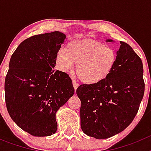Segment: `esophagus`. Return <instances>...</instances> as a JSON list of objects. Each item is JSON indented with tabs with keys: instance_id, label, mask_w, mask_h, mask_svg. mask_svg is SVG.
<instances>
[{
	"instance_id": "obj_1",
	"label": "esophagus",
	"mask_w": 151,
	"mask_h": 151,
	"mask_svg": "<svg viewBox=\"0 0 151 151\" xmlns=\"http://www.w3.org/2000/svg\"><path fill=\"white\" fill-rule=\"evenodd\" d=\"M73 87H74V89H75V91H76V89H77V88L78 87V83H77L76 82V81H74V80H73Z\"/></svg>"
}]
</instances>
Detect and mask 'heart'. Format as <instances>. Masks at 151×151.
<instances>
[{"mask_svg":"<svg viewBox=\"0 0 151 151\" xmlns=\"http://www.w3.org/2000/svg\"><path fill=\"white\" fill-rule=\"evenodd\" d=\"M57 66L69 71L77 63L76 72L82 82L88 85L103 81L111 73L117 60L113 47L94 40L72 41L66 48H61L56 56Z\"/></svg>","mask_w":151,"mask_h":151,"instance_id":"b5f03b06","label":"heart"}]
</instances>
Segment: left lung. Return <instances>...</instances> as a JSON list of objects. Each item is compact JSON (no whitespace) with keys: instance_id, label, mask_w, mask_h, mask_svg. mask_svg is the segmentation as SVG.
<instances>
[{"instance_id":"obj_1","label":"left lung","mask_w":151,"mask_h":151,"mask_svg":"<svg viewBox=\"0 0 151 151\" xmlns=\"http://www.w3.org/2000/svg\"><path fill=\"white\" fill-rule=\"evenodd\" d=\"M106 41H113L108 39ZM115 67L103 81L81 85V128L97 139L110 138L132 122L145 93L143 64L127 43L120 41Z\"/></svg>"}]
</instances>
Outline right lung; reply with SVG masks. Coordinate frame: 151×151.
<instances>
[{"mask_svg": "<svg viewBox=\"0 0 151 151\" xmlns=\"http://www.w3.org/2000/svg\"><path fill=\"white\" fill-rule=\"evenodd\" d=\"M65 39L57 31L32 36L10 58L4 84L6 109L19 127L33 136L57 132L56 113L74 94L69 75L54 69Z\"/></svg>", "mask_w": 151, "mask_h": 151, "instance_id": "obj_1", "label": "right lung"}]
</instances>
